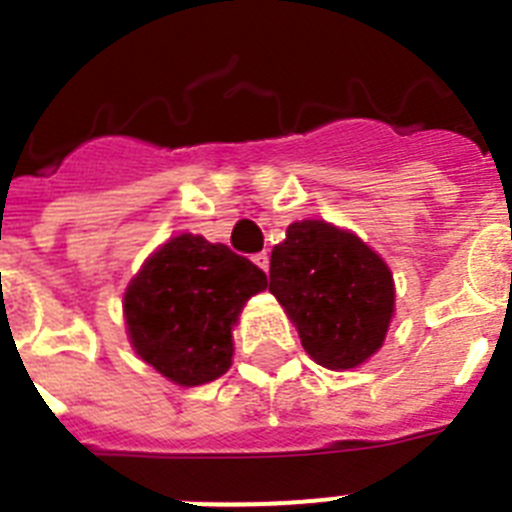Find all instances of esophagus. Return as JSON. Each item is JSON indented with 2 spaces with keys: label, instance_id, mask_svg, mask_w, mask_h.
Returning a JSON list of instances; mask_svg holds the SVG:
<instances>
[{
  "label": "esophagus",
  "instance_id": "obj_1",
  "mask_svg": "<svg viewBox=\"0 0 512 512\" xmlns=\"http://www.w3.org/2000/svg\"><path fill=\"white\" fill-rule=\"evenodd\" d=\"M253 261H256V266H259V269L269 271V253H266V251L256 253V256H253Z\"/></svg>",
  "mask_w": 512,
  "mask_h": 512
}]
</instances>
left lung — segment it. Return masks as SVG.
Returning a JSON list of instances; mask_svg holds the SVG:
<instances>
[{
	"label": "left lung",
	"mask_w": 512,
	"mask_h": 512,
	"mask_svg": "<svg viewBox=\"0 0 512 512\" xmlns=\"http://www.w3.org/2000/svg\"><path fill=\"white\" fill-rule=\"evenodd\" d=\"M269 292L325 369H356L382 348L395 315V282L359 235L300 220L271 251Z\"/></svg>",
	"instance_id": "1"
}]
</instances>
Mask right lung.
Segmentation results:
<instances>
[{
	"label": "right lung",
	"instance_id": "1",
	"mask_svg": "<svg viewBox=\"0 0 512 512\" xmlns=\"http://www.w3.org/2000/svg\"><path fill=\"white\" fill-rule=\"evenodd\" d=\"M261 289L264 271L228 246L176 235L151 253L122 300L135 354L182 387L223 377L233 359V325Z\"/></svg>",
	"mask_w": 512,
	"mask_h": 512
}]
</instances>
